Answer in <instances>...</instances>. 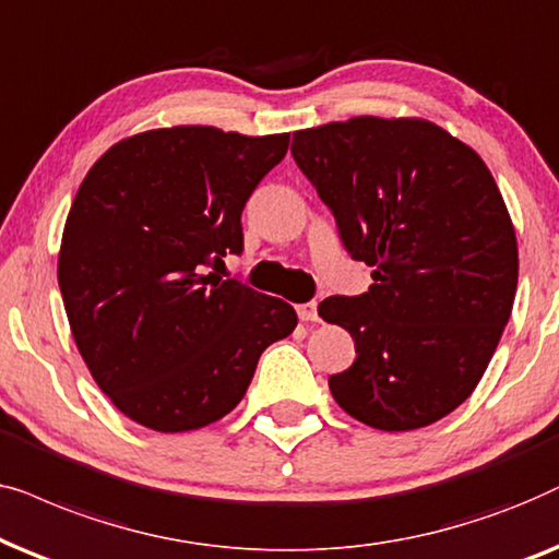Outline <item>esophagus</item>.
I'll list each match as a JSON object with an SVG mask.
<instances>
[{
    "instance_id": "1",
    "label": "esophagus",
    "mask_w": 559,
    "mask_h": 559,
    "mask_svg": "<svg viewBox=\"0 0 559 559\" xmlns=\"http://www.w3.org/2000/svg\"><path fill=\"white\" fill-rule=\"evenodd\" d=\"M296 314H299L301 322H317V319H319V314H317V301L299 304V307H296Z\"/></svg>"
}]
</instances>
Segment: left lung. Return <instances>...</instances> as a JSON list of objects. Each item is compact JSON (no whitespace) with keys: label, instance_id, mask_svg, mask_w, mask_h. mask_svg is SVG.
<instances>
[{"label":"left lung","instance_id":"obj_1","mask_svg":"<svg viewBox=\"0 0 559 559\" xmlns=\"http://www.w3.org/2000/svg\"><path fill=\"white\" fill-rule=\"evenodd\" d=\"M294 160L337 219L362 296H330L324 322L355 340L330 376L353 419L383 431L429 427L475 391L511 317L519 248L478 153L421 117H349L294 132Z\"/></svg>","mask_w":559,"mask_h":559}]
</instances>
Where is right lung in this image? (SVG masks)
<instances>
[{
	"label": "right lung",
	"mask_w": 559,
	"mask_h": 559,
	"mask_svg": "<svg viewBox=\"0 0 559 559\" xmlns=\"http://www.w3.org/2000/svg\"><path fill=\"white\" fill-rule=\"evenodd\" d=\"M286 151V132L178 124L119 140L81 181L58 286L88 373L132 421L210 427L294 332L292 304L206 273L242 250L245 202Z\"/></svg>",
	"instance_id": "add662e5"
}]
</instances>
